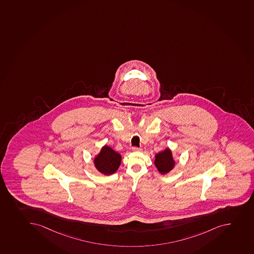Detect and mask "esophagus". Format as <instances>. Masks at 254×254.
<instances>
[{
  "mask_svg": "<svg viewBox=\"0 0 254 254\" xmlns=\"http://www.w3.org/2000/svg\"><path fill=\"white\" fill-rule=\"evenodd\" d=\"M132 150H133V152H140V151H142V148L134 147L132 148Z\"/></svg>",
  "mask_w": 254,
  "mask_h": 254,
  "instance_id": "esophagus-1",
  "label": "esophagus"
}]
</instances>
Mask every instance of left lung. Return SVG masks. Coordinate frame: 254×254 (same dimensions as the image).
<instances>
[{
	"label": "left lung",
	"mask_w": 254,
	"mask_h": 254,
	"mask_svg": "<svg viewBox=\"0 0 254 254\" xmlns=\"http://www.w3.org/2000/svg\"><path fill=\"white\" fill-rule=\"evenodd\" d=\"M154 165L159 173L166 175L171 172L176 166L172 151L169 147L155 155Z\"/></svg>",
	"instance_id": "left-lung-1"
}]
</instances>
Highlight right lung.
<instances>
[{"label":"right lung","mask_w":254,"mask_h":254,"mask_svg":"<svg viewBox=\"0 0 254 254\" xmlns=\"http://www.w3.org/2000/svg\"><path fill=\"white\" fill-rule=\"evenodd\" d=\"M96 170L105 176L117 172L121 163V155L112 147L104 145L98 154L93 158Z\"/></svg>","instance_id":"obj_1"}]
</instances>
